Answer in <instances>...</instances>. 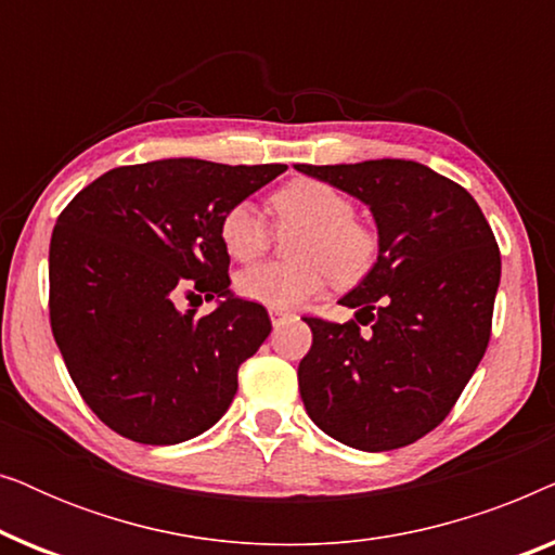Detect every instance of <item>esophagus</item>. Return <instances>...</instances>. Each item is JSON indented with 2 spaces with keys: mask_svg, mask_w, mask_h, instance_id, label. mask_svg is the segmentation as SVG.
<instances>
[{
  "mask_svg": "<svg viewBox=\"0 0 555 555\" xmlns=\"http://www.w3.org/2000/svg\"><path fill=\"white\" fill-rule=\"evenodd\" d=\"M293 313H287V310H278V308H270V321L272 325H278L280 321H285V318H291Z\"/></svg>",
  "mask_w": 555,
  "mask_h": 555,
  "instance_id": "esophagus-1",
  "label": "esophagus"
}]
</instances>
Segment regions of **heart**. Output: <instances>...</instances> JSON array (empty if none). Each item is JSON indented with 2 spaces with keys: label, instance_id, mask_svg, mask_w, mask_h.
Returning <instances> with one entry per match:
<instances>
[{
  "label": "heart",
  "instance_id": "heart-1",
  "mask_svg": "<svg viewBox=\"0 0 555 555\" xmlns=\"http://www.w3.org/2000/svg\"><path fill=\"white\" fill-rule=\"evenodd\" d=\"M272 209L283 230H300L291 249L295 262H264L240 272L242 298L278 310L295 308L315 298L328 275L336 285H351L374 264L376 232L359 222L353 202L325 181H291L272 194ZM219 237L234 260L253 262L270 245V224L253 202H237L224 211Z\"/></svg>",
  "mask_w": 555,
  "mask_h": 555
}]
</instances>
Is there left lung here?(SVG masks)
Wrapping results in <instances>:
<instances>
[{"label":"left lung","mask_w":555,"mask_h":555,"mask_svg":"<svg viewBox=\"0 0 555 555\" xmlns=\"http://www.w3.org/2000/svg\"><path fill=\"white\" fill-rule=\"evenodd\" d=\"M295 169L366 204L378 232L376 262L338 300L356 321L306 318L313 346L298 366L302 404L353 450L412 444L450 414L488 348L495 234L467 189L424 164Z\"/></svg>","instance_id":"8db88e82"}]
</instances>
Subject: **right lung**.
I'll return each mask as SVG.
<instances>
[{
  "mask_svg": "<svg viewBox=\"0 0 555 555\" xmlns=\"http://www.w3.org/2000/svg\"><path fill=\"white\" fill-rule=\"evenodd\" d=\"M283 171L202 158L118 166L57 217L52 336L80 397L120 437L179 444L230 409L237 369L272 325L260 302L230 291L219 224ZM181 289L218 308L202 319L179 311Z\"/></svg>",
  "mask_w": 555,
  "mask_h": 555,
  "instance_id": "obj_1",
  "label": "right lung"
}]
</instances>
